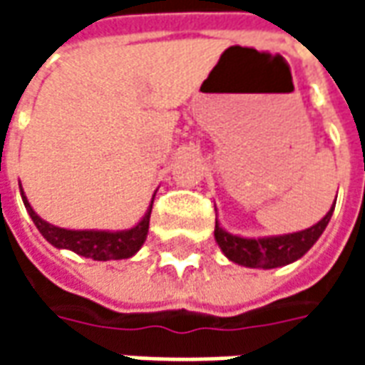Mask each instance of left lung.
<instances>
[{
	"instance_id": "1",
	"label": "left lung",
	"mask_w": 365,
	"mask_h": 365,
	"mask_svg": "<svg viewBox=\"0 0 365 365\" xmlns=\"http://www.w3.org/2000/svg\"><path fill=\"white\" fill-rule=\"evenodd\" d=\"M332 211H334V207L311 229L282 235V237H237V235L222 230L221 225L215 222V240L221 246L225 256L238 266L262 269L279 268V266H287L291 262L299 260L303 254L309 252V248L319 240L322 230L327 229Z\"/></svg>"
}]
</instances>
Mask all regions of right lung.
<instances>
[{
  "instance_id": "add662e5",
  "label": "right lung",
  "mask_w": 365,
  "mask_h": 365,
  "mask_svg": "<svg viewBox=\"0 0 365 365\" xmlns=\"http://www.w3.org/2000/svg\"><path fill=\"white\" fill-rule=\"evenodd\" d=\"M21 197L23 203L27 207L31 219L36 225V229L41 230L43 235L52 246L56 248H66L72 252L80 254L83 258H91L97 262H107V260H123V258H130L135 256L140 246L146 240L148 235V225H150V213H152V203L148 207V211L144 213L143 221L138 222L136 227L128 230H117V232H109V230H68L54 227L51 222L43 221L38 215L33 211V207L25 197L23 187L19 185Z\"/></svg>"
}]
</instances>
